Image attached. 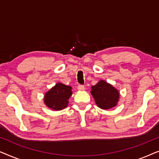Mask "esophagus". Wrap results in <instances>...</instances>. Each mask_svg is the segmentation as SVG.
Here are the masks:
<instances>
[{"label": "esophagus", "instance_id": "1", "mask_svg": "<svg viewBox=\"0 0 159 159\" xmlns=\"http://www.w3.org/2000/svg\"><path fill=\"white\" fill-rule=\"evenodd\" d=\"M77 89L79 90H84V85H82V84H78Z\"/></svg>", "mask_w": 159, "mask_h": 159}]
</instances>
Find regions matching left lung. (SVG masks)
<instances>
[{"instance_id":"left-lung-1","label":"left lung","mask_w":159,"mask_h":159,"mask_svg":"<svg viewBox=\"0 0 159 159\" xmlns=\"http://www.w3.org/2000/svg\"><path fill=\"white\" fill-rule=\"evenodd\" d=\"M91 94L98 107L102 109H109L116 106L119 93L116 89L103 80L92 87Z\"/></svg>"}]
</instances>
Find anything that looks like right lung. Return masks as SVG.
Wrapping results in <instances>:
<instances>
[{"label":"right lung","mask_w":159,"mask_h":159,"mask_svg":"<svg viewBox=\"0 0 159 159\" xmlns=\"http://www.w3.org/2000/svg\"><path fill=\"white\" fill-rule=\"evenodd\" d=\"M72 94L70 86L57 83L45 93L44 102L48 107L53 110H61L68 105V100Z\"/></svg>","instance_id":"obj_1"}]
</instances>
